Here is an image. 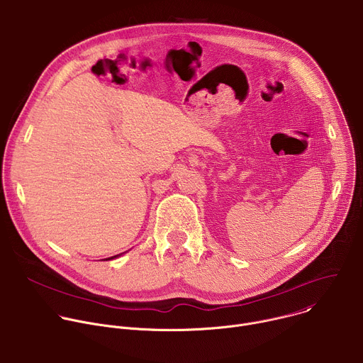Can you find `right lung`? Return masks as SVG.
<instances>
[{"label":"right lung","mask_w":363,"mask_h":363,"mask_svg":"<svg viewBox=\"0 0 363 363\" xmlns=\"http://www.w3.org/2000/svg\"><path fill=\"white\" fill-rule=\"evenodd\" d=\"M116 257H119V255H115V257H111V258H106V259H104V261H109V259H113V258H116Z\"/></svg>","instance_id":"obj_1"}]
</instances>
